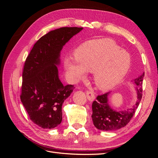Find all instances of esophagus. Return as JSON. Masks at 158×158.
<instances>
[{"mask_svg": "<svg viewBox=\"0 0 158 158\" xmlns=\"http://www.w3.org/2000/svg\"><path fill=\"white\" fill-rule=\"evenodd\" d=\"M86 95H87V98L90 102H93L95 99V95L92 92H90V91H87L86 92Z\"/></svg>", "mask_w": 158, "mask_h": 158, "instance_id": "esophagus-1", "label": "esophagus"}]
</instances>
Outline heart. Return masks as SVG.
<instances>
[{
  "instance_id": "b5f03b06",
  "label": "heart",
  "mask_w": 158,
  "mask_h": 158,
  "mask_svg": "<svg viewBox=\"0 0 158 158\" xmlns=\"http://www.w3.org/2000/svg\"><path fill=\"white\" fill-rule=\"evenodd\" d=\"M74 60L66 59L64 68L73 82L93 73L95 85L102 91L113 89L125 77L131 66V56L114 40L101 38L80 45L74 53Z\"/></svg>"
}]
</instances>
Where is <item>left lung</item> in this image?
Returning <instances> with one entry per match:
<instances>
[{
    "instance_id": "1",
    "label": "left lung",
    "mask_w": 158,
    "mask_h": 158,
    "mask_svg": "<svg viewBox=\"0 0 158 158\" xmlns=\"http://www.w3.org/2000/svg\"><path fill=\"white\" fill-rule=\"evenodd\" d=\"M144 73L131 80V84L136 91L137 101L135 105L123 111H117L109 105V97L111 92L98 95L92 103V121L99 130L113 131L125 127L131 121L138 108L142 96V82Z\"/></svg>"
}]
</instances>
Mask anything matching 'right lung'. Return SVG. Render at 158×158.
Masks as SVG:
<instances>
[{
    "instance_id": "add662e5",
    "label": "right lung",
    "mask_w": 158,
    "mask_h": 158,
    "mask_svg": "<svg viewBox=\"0 0 158 158\" xmlns=\"http://www.w3.org/2000/svg\"><path fill=\"white\" fill-rule=\"evenodd\" d=\"M83 27H63L42 36L33 45L23 66L21 102L32 122L43 128H53L62 121V106L73 92L59 76L60 52Z\"/></svg>"
}]
</instances>
